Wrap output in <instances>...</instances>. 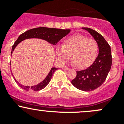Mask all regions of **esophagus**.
Returning a JSON list of instances; mask_svg holds the SVG:
<instances>
[{
	"label": "esophagus",
	"instance_id": "esophagus-1",
	"mask_svg": "<svg viewBox=\"0 0 124 124\" xmlns=\"http://www.w3.org/2000/svg\"><path fill=\"white\" fill-rule=\"evenodd\" d=\"M63 69L66 70H67L69 69V67H67V66H65L63 67Z\"/></svg>",
	"mask_w": 124,
	"mask_h": 124
}]
</instances>
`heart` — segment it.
Instances as JSON below:
<instances>
[{
  "instance_id": "obj_1",
  "label": "heart",
  "mask_w": 124,
  "mask_h": 124,
  "mask_svg": "<svg viewBox=\"0 0 124 124\" xmlns=\"http://www.w3.org/2000/svg\"><path fill=\"white\" fill-rule=\"evenodd\" d=\"M98 52L97 41L81 34L67 38L62 47L57 48V55L60 59L66 60L71 55V60L78 68H84L92 63Z\"/></svg>"
}]
</instances>
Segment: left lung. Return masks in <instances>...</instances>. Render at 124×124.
Wrapping results in <instances>:
<instances>
[{"label":"left lung","instance_id":"8db88e82","mask_svg":"<svg viewBox=\"0 0 124 124\" xmlns=\"http://www.w3.org/2000/svg\"><path fill=\"white\" fill-rule=\"evenodd\" d=\"M83 29L87 31L97 41L99 54L88 68L77 71V76L71 83L79 90L90 92L98 88L105 81L111 69L112 57L110 45L100 33L89 28Z\"/></svg>","mask_w":124,"mask_h":124}]
</instances>
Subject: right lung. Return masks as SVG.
I'll list each match as a JSON object with an SVG mask.
<instances>
[{"label": "right lung", "mask_w": 124, "mask_h": 124, "mask_svg": "<svg viewBox=\"0 0 124 124\" xmlns=\"http://www.w3.org/2000/svg\"><path fill=\"white\" fill-rule=\"evenodd\" d=\"M70 29H57V28H46V27H40V28L29 29L21 34L18 37L17 40L15 41L12 47L11 54L17 45L24 39H31V38H38V39H43V40L48 41L50 43L55 45L62 38L67 35L70 32ZM57 69L55 67H52L46 78L42 82L36 85H33L31 87L24 86V85H22L19 84V83H18V81H17L16 79L15 81L19 84V85H20V87L24 90H27V91L28 90L39 91V90L44 89L49 84L54 73Z\"/></svg>", "instance_id": "obj_1"}]
</instances>
